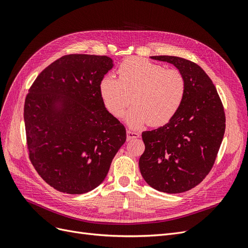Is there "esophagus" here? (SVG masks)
Wrapping results in <instances>:
<instances>
[{"instance_id":"esophagus-1","label":"esophagus","mask_w":248,"mask_h":248,"mask_svg":"<svg viewBox=\"0 0 248 248\" xmlns=\"http://www.w3.org/2000/svg\"><path fill=\"white\" fill-rule=\"evenodd\" d=\"M139 136H140V134L138 132L131 131V130H127V140L135 139V138H138Z\"/></svg>"}]
</instances>
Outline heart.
<instances>
[{"mask_svg":"<svg viewBox=\"0 0 248 248\" xmlns=\"http://www.w3.org/2000/svg\"><path fill=\"white\" fill-rule=\"evenodd\" d=\"M117 78L108 74L102 78L99 91L105 107L116 118H121L129 104L127 123L139 128L146 123L152 126L167 124L178 113L186 93V80L178 69L141 57H130L118 67Z\"/></svg>","mask_w":248,"mask_h":248,"instance_id":"b5f03b06","label":"heart"}]
</instances>
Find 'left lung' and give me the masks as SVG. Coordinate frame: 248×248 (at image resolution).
Here are the masks:
<instances>
[{
    "label": "left lung",
    "mask_w": 248,
    "mask_h": 248,
    "mask_svg": "<svg viewBox=\"0 0 248 248\" xmlns=\"http://www.w3.org/2000/svg\"><path fill=\"white\" fill-rule=\"evenodd\" d=\"M178 68L186 80L181 108L157 129L142 132L145 150L139 159L144 181L168 194L186 192L214 166L225 132V112L213 81L201 66L178 56H151Z\"/></svg>",
    "instance_id": "8db88e82"
}]
</instances>
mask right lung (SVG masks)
<instances>
[{
  "label": "right lung",
  "mask_w": 248,
  "mask_h": 248,
  "mask_svg": "<svg viewBox=\"0 0 248 248\" xmlns=\"http://www.w3.org/2000/svg\"><path fill=\"white\" fill-rule=\"evenodd\" d=\"M113 67L106 55L68 54L29 89L24 121L29 158L55 190L79 195L105 180L126 129L105 108L99 85Z\"/></svg>",
  "instance_id": "1"
}]
</instances>
